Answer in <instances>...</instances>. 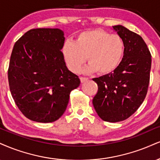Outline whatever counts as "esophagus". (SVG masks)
<instances>
[{
  "instance_id": "1",
  "label": "esophagus",
  "mask_w": 160,
  "mask_h": 160,
  "mask_svg": "<svg viewBox=\"0 0 160 160\" xmlns=\"http://www.w3.org/2000/svg\"><path fill=\"white\" fill-rule=\"evenodd\" d=\"M88 80V78H84V77H81V78H80V81H81V82H85L87 81Z\"/></svg>"
}]
</instances>
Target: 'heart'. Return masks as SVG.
Instances as JSON below:
<instances>
[{"instance_id": "b5f03b06", "label": "heart", "mask_w": 160, "mask_h": 160, "mask_svg": "<svg viewBox=\"0 0 160 160\" xmlns=\"http://www.w3.org/2000/svg\"><path fill=\"white\" fill-rule=\"evenodd\" d=\"M124 43L120 36L101 30H92L80 33L75 41H67L62 47V54L68 67L78 73L85 64L86 72L108 74L122 62Z\"/></svg>"}]
</instances>
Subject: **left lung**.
Returning a JSON list of instances; mask_svg holds the SVG:
<instances>
[{
  "label": "left lung",
  "mask_w": 160,
  "mask_h": 160,
  "mask_svg": "<svg viewBox=\"0 0 160 160\" xmlns=\"http://www.w3.org/2000/svg\"><path fill=\"white\" fill-rule=\"evenodd\" d=\"M112 28L124 41V56L112 72L93 79L98 90L92 103L102 120L118 122L131 116L145 98L151 54L139 35L122 25Z\"/></svg>",
  "instance_id": "8db88e82"
}]
</instances>
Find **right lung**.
<instances>
[{
	"label": "right lung",
	"mask_w": 160,
	"mask_h": 160,
	"mask_svg": "<svg viewBox=\"0 0 160 160\" xmlns=\"http://www.w3.org/2000/svg\"><path fill=\"white\" fill-rule=\"evenodd\" d=\"M65 37L58 28L32 29L15 43L8 80L15 104L36 122L59 119L68 106L71 92L80 86L78 75L65 65L61 51Z\"/></svg>",
	"instance_id": "add662e5"
}]
</instances>
